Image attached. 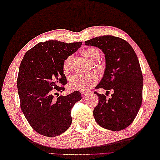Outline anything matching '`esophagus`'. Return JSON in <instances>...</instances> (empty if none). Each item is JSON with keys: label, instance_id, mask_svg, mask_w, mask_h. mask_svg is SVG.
Instances as JSON below:
<instances>
[{"label": "esophagus", "instance_id": "obj_1", "mask_svg": "<svg viewBox=\"0 0 160 160\" xmlns=\"http://www.w3.org/2000/svg\"><path fill=\"white\" fill-rule=\"evenodd\" d=\"M88 93H87V92H81V96H82L83 99L86 98V97L88 96Z\"/></svg>", "mask_w": 160, "mask_h": 160}]
</instances>
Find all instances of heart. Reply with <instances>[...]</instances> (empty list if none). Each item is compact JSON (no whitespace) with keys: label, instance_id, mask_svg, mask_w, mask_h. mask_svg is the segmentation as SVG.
<instances>
[{"label":"heart","instance_id":"obj_1","mask_svg":"<svg viewBox=\"0 0 160 160\" xmlns=\"http://www.w3.org/2000/svg\"><path fill=\"white\" fill-rule=\"evenodd\" d=\"M83 54L92 62H96L99 59L100 52L98 49L89 48L83 51ZM73 56L68 57L63 61V70L64 73L70 72L72 68V61ZM99 80V76L97 74L83 75V74H76L72 77L69 81V87L71 90L86 91L95 84Z\"/></svg>","mask_w":160,"mask_h":160}]
</instances>
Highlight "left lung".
Instances as JSON below:
<instances>
[{
  "label": "left lung",
  "mask_w": 160,
  "mask_h": 160,
  "mask_svg": "<svg viewBox=\"0 0 160 160\" xmlns=\"http://www.w3.org/2000/svg\"><path fill=\"white\" fill-rule=\"evenodd\" d=\"M85 44L105 54V72L96 88L113 92L108 99L94 92L99 99L93 110L95 121L108 130L124 129L134 121L142 102L143 76L135 52L126 41L111 35L93 38Z\"/></svg>",
  "instance_id": "1"
}]
</instances>
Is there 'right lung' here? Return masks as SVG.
<instances>
[{
  "label": "right lung",
  "mask_w": 160,
  "mask_h": 160,
  "mask_svg": "<svg viewBox=\"0 0 160 160\" xmlns=\"http://www.w3.org/2000/svg\"><path fill=\"white\" fill-rule=\"evenodd\" d=\"M82 43H67L59 41L38 43L24 55L17 78L21 108L36 132L56 137L71 125V110L81 99L79 91L59 96L67 83L63 63Z\"/></svg>",
  "instance_id": "obj_1"
}]
</instances>
